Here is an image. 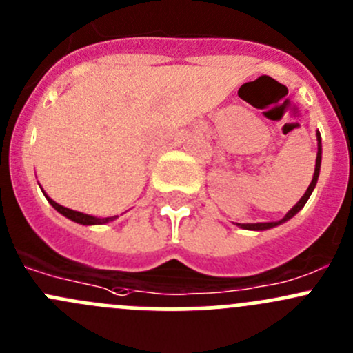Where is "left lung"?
<instances>
[{
    "instance_id": "1",
    "label": "left lung",
    "mask_w": 353,
    "mask_h": 353,
    "mask_svg": "<svg viewBox=\"0 0 353 353\" xmlns=\"http://www.w3.org/2000/svg\"><path fill=\"white\" fill-rule=\"evenodd\" d=\"M316 138H318V155H316V167H314V176H312V181L311 184H309V188L305 190L304 196L299 199L297 203H295L294 206H292L290 210L287 212V215L283 216L282 220H276V222H258V223H236L237 227H241V229H245V230H268V229H273V227L276 225H282V223H285L287 220H290L292 216L297 215L299 212H301L302 208H304V205L307 203L309 196L312 194V191H314L316 188V183H318V177H319V170H321V157H323V147H321V134L316 133Z\"/></svg>"
}]
</instances>
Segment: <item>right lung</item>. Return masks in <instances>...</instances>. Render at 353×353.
<instances>
[{
    "label": "right lung",
    "mask_w": 353,
    "mask_h": 353,
    "mask_svg": "<svg viewBox=\"0 0 353 353\" xmlns=\"http://www.w3.org/2000/svg\"><path fill=\"white\" fill-rule=\"evenodd\" d=\"M42 193H44V191H42ZM44 196L48 198V201L51 203L52 208H54L56 212H59L61 215H65L66 219L73 220V222L80 223V225H104V223H109V222H112V220L117 219V215L116 216H104V219H101V216L88 215V213L74 212V210H70V208H66V206H61L59 203H56L54 199L49 198L46 193H44Z\"/></svg>",
    "instance_id": "1"
}]
</instances>
